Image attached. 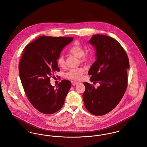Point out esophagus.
I'll list each match as a JSON object with an SVG mask.
<instances>
[{
    "instance_id": "1",
    "label": "esophagus",
    "mask_w": 147,
    "mask_h": 147,
    "mask_svg": "<svg viewBox=\"0 0 147 147\" xmlns=\"http://www.w3.org/2000/svg\"><path fill=\"white\" fill-rule=\"evenodd\" d=\"M71 83H72V85H76V84H78V82H74V81H72V82H71Z\"/></svg>"
}]
</instances>
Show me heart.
I'll return each mask as SVG.
<instances>
[{
  "label": "heart",
  "mask_w": 147,
  "mask_h": 147,
  "mask_svg": "<svg viewBox=\"0 0 147 147\" xmlns=\"http://www.w3.org/2000/svg\"><path fill=\"white\" fill-rule=\"evenodd\" d=\"M69 53L77 58H79L80 61L82 63H86L89 62L90 60V57L89 55L85 54L84 48L79 44L74 45L69 50ZM58 65L61 67H64L65 65V62L64 58L62 55L59 56L57 59ZM84 69L82 67L77 68H74L70 69L65 75L66 78L73 80H79L82 79L83 74L84 73Z\"/></svg>",
  "instance_id": "obj_1"
}]
</instances>
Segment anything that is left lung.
I'll use <instances>...</instances> for the list:
<instances>
[{
	"instance_id": "8db88e82",
	"label": "left lung",
	"mask_w": 147,
	"mask_h": 147,
	"mask_svg": "<svg viewBox=\"0 0 147 147\" xmlns=\"http://www.w3.org/2000/svg\"><path fill=\"white\" fill-rule=\"evenodd\" d=\"M89 43L96 49L97 59L88 75L92 82L100 85L95 88L93 84L84 83L83 97L88 111L100 116L114 109L123 97L127 87L129 60L123 47L111 37L96 34Z\"/></svg>"
}]
</instances>
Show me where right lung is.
<instances>
[{
	"label": "right lung",
	"instance_id": "obj_1",
	"mask_svg": "<svg viewBox=\"0 0 147 147\" xmlns=\"http://www.w3.org/2000/svg\"><path fill=\"white\" fill-rule=\"evenodd\" d=\"M73 37L43 36L25 47L19 64L21 84L30 104L38 111L52 114L63 106L71 83L63 80L55 88L50 78L60 71L57 59Z\"/></svg>",
	"mask_w": 147,
	"mask_h": 147
}]
</instances>
